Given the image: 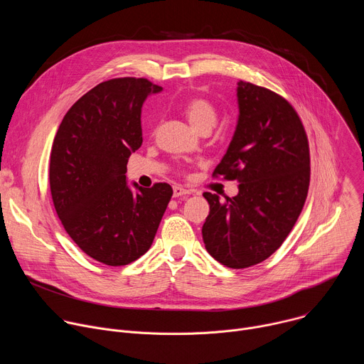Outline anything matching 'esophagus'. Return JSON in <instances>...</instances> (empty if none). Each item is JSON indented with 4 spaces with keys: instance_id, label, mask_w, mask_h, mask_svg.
<instances>
[{
    "instance_id": "34e87169",
    "label": "esophagus",
    "mask_w": 364,
    "mask_h": 364,
    "mask_svg": "<svg viewBox=\"0 0 364 364\" xmlns=\"http://www.w3.org/2000/svg\"><path fill=\"white\" fill-rule=\"evenodd\" d=\"M188 194H191V191L181 187V186H174V188H173V196L174 197H181V196H188Z\"/></svg>"
}]
</instances>
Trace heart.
<instances>
[{"instance_id": "1", "label": "heart", "mask_w": 364, "mask_h": 364, "mask_svg": "<svg viewBox=\"0 0 364 364\" xmlns=\"http://www.w3.org/2000/svg\"><path fill=\"white\" fill-rule=\"evenodd\" d=\"M184 115L190 125L197 129L198 132L201 131H209L216 125L218 122V109L213 105V103L209 99H204L200 96L191 97L187 100L184 105Z\"/></svg>"}]
</instances>
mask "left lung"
<instances>
[{
  "label": "left lung",
  "mask_w": 364,
  "mask_h": 364,
  "mask_svg": "<svg viewBox=\"0 0 364 364\" xmlns=\"http://www.w3.org/2000/svg\"><path fill=\"white\" fill-rule=\"evenodd\" d=\"M237 102V127L213 177L239 181V193H204L210 212L201 229L207 252L233 269L264 262L284 243L311 174L305 128L284 96L240 80Z\"/></svg>",
  "instance_id": "obj_1"
}]
</instances>
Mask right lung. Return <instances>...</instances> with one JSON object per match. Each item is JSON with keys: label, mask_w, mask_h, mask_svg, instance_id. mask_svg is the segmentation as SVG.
I'll return each instance as SVG.
<instances>
[{"label": "right lung", "mask_w": 364, "mask_h": 364, "mask_svg": "<svg viewBox=\"0 0 364 364\" xmlns=\"http://www.w3.org/2000/svg\"><path fill=\"white\" fill-rule=\"evenodd\" d=\"M163 87L144 77L102 82L65 115L50 154V191L73 242L95 261L128 265L152 245L173 196L167 183L132 193L127 163L142 144L141 108Z\"/></svg>", "instance_id": "add662e5"}]
</instances>
